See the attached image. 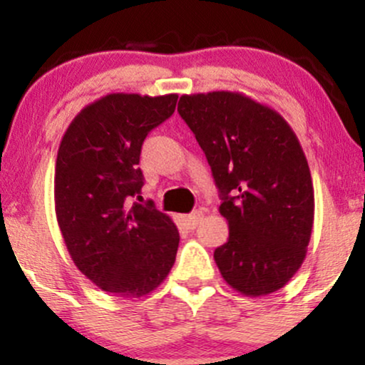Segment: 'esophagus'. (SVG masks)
Returning <instances> with one entry per match:
<instances>
[{"instance_id":"obj_1","label":"esophagus","mask_w":365,"mask_h":365,"mask_svg":"<svg viewBox=\"0 0 365 365\" xmlns=\"http://www.w3.org/2000/svg\"><path fill=\"white\" fill-rule=\"evenodd\" d=\"M183 220V225L187 226V228H195L197 225L200 223V221H202V212L200 211H194L192 212V215H187V216H183L182 217Z\"/></svg>"}]
</instances>
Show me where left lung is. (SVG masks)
Here are the masks:
<instances>
[{"label":"left lung","instance_id":"obj_1","mask_svg":"<svg viewBox=\"0 0 365 365\" xmlns=\"http://www.w3.org/2000/svg\"><path fill=\"white\" fill-rule=\"evenodd\" d=\"M178 113L206 154L228 242L223 279L247 297L283 288L302 266L314 223L307 159L287 120L240 92L182 96Z\"/></svg>","mask_w":365,"mask_h":365}]
</instances>
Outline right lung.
<instances>
[{
    "instance_id": "obj_1",
    "label": "right lung",
    "mask_w": 365,
    "mask_h": 365,
    "mask_svg": "<svg viewBox=\"0 0 365 365\" xmlns=\"http://www.w3.org/2000/svg\"><path fill=\"white\" fill-rule=\"evenodd\" d=\"M177 94H108L78 113L60 142L54 209L75 266L103 292L139 299L166 279L180 235L153 200L128 207L144 185L137 165L148 133L173 115Z\"/></svg>"
}]
</instances>
